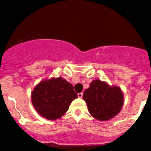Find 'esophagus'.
Segmentation results:
<instances>
[{
	"instance_id": "1",
	"label": "esophagus",
	"mask_w": 151,
	"mask_h": 151,
	"mask_svg": "<svg viewBox=\"0 0 151 151\" xmlns=\"http://www.w3.org/2000/svg\"><path fill=\"white\" fill-rule=\"evenodd\" d=\"M83 93H78V98H81L83 97Z\"/></svg>"
}]
</instances>
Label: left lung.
Masks as SVG:
<instances>
[{"mask_svg":"<svg viewBox=\"0 0 151 151\" xmlns=\"http://www.w3.org/2000/svg\"><path fill=\"white\" fill-rule=\"evenodd\" d=\"M83 98L91 115L98 121H108L118 114L124 103L123 94L118 86L94 80L84 91Z\"/></svg>","mask_w":151,"mask_h":151,"instance_id":"1","label":"left lung"}]
</instances>
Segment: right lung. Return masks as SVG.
Instances as JSON below:
<instances>
[{
    "mask_svg": "<svg viewBox=\"0 0 151 151\" xmlns=\"http://www.w3.org/2000/svg\"><path fill=\"white\" fill-rule=\"evenodd\" d=\"M77 98L73 85L62 77L40 81L31 93L35 111L40 116L51 121L61 118L71 102Z\"/></svg>",
    "mask_w": 151,
    "mask_h": 151,
    "instance_id": "right-lung-1",
    "label": "right lung"
}]
</instances>
